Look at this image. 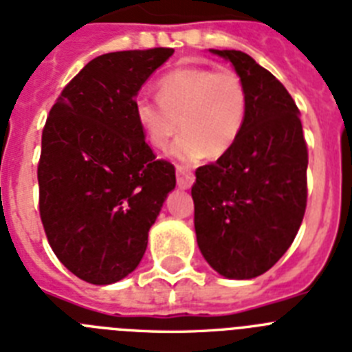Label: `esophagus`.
<instances>
[{"label":"esophagus","mask_w":352,"mask_h":352,"mask_svg":"<svg viewBox=\"0 0 352 352\" xmlns=\"http://www.w3.org/2000/svg\"><path fill=\"white\" fill-rule=\"evenodd\" d=\"M193 181L195 175L190 170H186V168L182 166L177 168V186H179L181 190H190L191 186H193Z\"/></svg>","instance_id":"esophagus-1"}]
</instances>
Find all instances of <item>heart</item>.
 Returning <instances> with one entry per match:
<instances>
[{"label": "heart", "instance_id": "b5f03b06", "mask_svg": "<svg viewBox=\"0 0 352 352\" xmlns=\"http://www.w3.org/2000/svg\"><path fill=\"white\" fill-rule=\"evenodd\" d=\"M157 93L159 100H134L135 120L152 146L166 148L182 131L171 153L184 164L231 152L249 112V93L236 71L179 67L157 82Z\"/></svg>", "mask_w": 352, "mask_h": 352}]
</instances>
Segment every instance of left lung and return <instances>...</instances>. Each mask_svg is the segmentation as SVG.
<instances>
[{
  "label": "left lung",
  "mask_w": 352,
  "mask_h": 352,
  "mask_svg": "<svg viewBox=\"0 0 352 352\" xmlns=\"http://www.w3.org/2000/svg\"><path fill=\"white\" fill-rule=\"evenodd\" d=\"M211 53L243 78L249 112L231 152L195 171V232L220 276L252 279L281 259L302 223L308 148L299 109L270 71L243 52Z\"/></svg>",
  "instance_id": "1"
}]
</instances>
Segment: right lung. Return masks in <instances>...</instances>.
Wrapping results in <instances>:
<instances>
[{
  "instance_id": "add662e5",
  "label": "right lung",
  "mask_w": 352,
  "mask_h": 352,
  "mask_svg": "<svg viewBox=\"0 0 352 352\" xmlns=\"http://www.w3.org/2000/svg\"><path fill=\"white\" fill-rule=\"evenodd\" d=\"M171 48L105 53L62 89L43 131L39 212L58 261L82 281L135 270L175 168L155 159L134 100Z\"/></svg>"
}]
</instances>
